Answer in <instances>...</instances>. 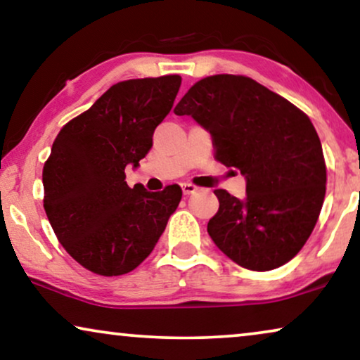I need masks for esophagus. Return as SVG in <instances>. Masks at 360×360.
Here are the masks:
<instances>
[{"mask_svg":"<svg viewBox=\"0 0 360 360\" xmlns=\"http://www.w3.org/2000/svg\"><path fill=\"white\" fill-rule=\"evenodd\" d=\"M196 190H198V188H196L195 185H191V184H181V191H184V195H191V193H195Z\"/></svg>","mask_w":360,"mask_h":360,"instance_id":"obj_1","label":"esophagus"}]
</instances>
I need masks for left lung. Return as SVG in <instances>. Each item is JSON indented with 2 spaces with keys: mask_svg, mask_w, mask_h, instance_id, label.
<instances>
[{
  "mask_svg": "<svg viewBox=\"0 0 360 360\" xmlns=\"http://www.w3.org/2000/svg\"><path fill=\"white\" fill-rule=\"evenodd\" d=\"M174 112L191 116L213 137L216 159L245 179V198L214 190L219 210L208 234L249 270L277 269L300 252L326 195L323 147L309 117L243 75L196 82Z\"/></svg>",
  "mask_w": 360,
  "mask_h": 360,
  "instance_id": "obj_1",
  "label": "left lung"
}]
</instances>
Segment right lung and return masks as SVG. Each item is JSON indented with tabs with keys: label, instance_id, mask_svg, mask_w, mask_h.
I'll list each match as a JSON object with an SVG mask.
<instances>
[{
	"label": "right lung",
	"instance_id": "add662e5",
	"mask_svg": "<svg viewBox=\"0 0 360 360\" xmlns=\"http://www.w3.org/2000/svg\"><path fill=\"white\" fill-rule=\"evenodd\" d=\"M181 78H137L112 85L67 122L42 170L44 210L58 243L83 267L112 277L134 270L155 248L181 200L179 185L129 188L152 134L174 106Z\"/></svg>",
	"mask_w": 360,
	"mask_h": 360
}]
</instances>
